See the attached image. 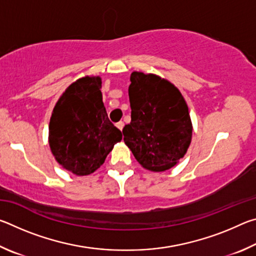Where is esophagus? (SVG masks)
Returning a JSON list of instances; mask_svg holds the SVG:
<instances>
[{"label": "esophagus", "mask_w": 256, "mask_h": 256, "mask_svg": "<svg viewBox=\"0 0 256 256\" xmlns=\"http://www.w3.org/2000/svg\"><path fill=\"white\" fill-rule=\"evenodd\" d=\"M116 128H118V130H120V131H122L123 128H124V122H122V120H120V122L116 123Z\"/></svg>", "instance_id": "esophagus-1"}]
</instances>
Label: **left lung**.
I'll use <instances>...</instances> for the list:
<instances>
[{
  "label": "left lung",
  "instance_id": "8db88e82",
  "mask_svg": "<svg viewBox=\"0 0 256 256\" xmlns=\"http://www.w3.org/2000/svg\"><path fill=\"white\" fill-rule=\"evenodd\" d=\"M128 97L132 112L122 131L125 144L146 170H170L184 157L192 138L183 96L170 81L133 72Z\"/></svg>",
  "mask_w": 256,
  "mask_h": 256
}]
</instances>
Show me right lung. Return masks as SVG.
Here are the masks:
<instances>
[{"instance_id":"1","label":"right lung","mask_w":256,"mask_h":256,"mask_svg":"<svg viewBox=\"0 0 256 256\" xmlns=\"http://www.w3.org/2000/svg\"><path fill=\"white\" fill-rule=\"evenodd\" d=\"M99 76H86L66 90L52 114L50 146L60 164L78 176L105 162L122 133L107 116Z\"/></svg>"}]
</instances>
